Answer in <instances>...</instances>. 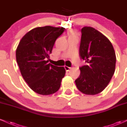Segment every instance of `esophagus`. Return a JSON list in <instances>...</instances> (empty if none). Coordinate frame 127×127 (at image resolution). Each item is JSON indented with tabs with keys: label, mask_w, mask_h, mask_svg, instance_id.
I'll use <instances>...</instances> for the list:
<instances>
[{
	"label": "esophagus",
	"mask_w": 127,
	"mask_h": 127,
	"mask_svg": "<svg viewBox=\"0 0 127 127\" xmlns=\"http://www.w3.org/2000/svg\"><path fill=\"white\" fill-rule=\"evenodd\" d=\"M64 68H65V70L67 71V72H68V71H69L71 69V67H69L67 66V65H65V66H64Z\"/></svg>",
	"instance_id": "1"
}]
</instances>
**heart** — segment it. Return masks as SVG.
Wrapping results in <instances>:
<instances>
[{
  "instance_id": "b5f03b06",
  "label": "heart",
  "mask_w": 127,
  "mask_h": 127,
  "mask_svg": "<svg viewBox=\"0 0 127 127\" xmlns=\"http://www.w3.org/2000/svg\"><path fill=\"white\" fill-rule=\"evenodd\" d=\"M74 36H75V34L74 32H71L70 33V37H74Z\"/></svg>"
}]
</instances>
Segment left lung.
<instances>
[{"label":"left lung","mask_w":127,"mask_h":127,"mask_svg":"<svg viewBox=\"0 0 127 127\" xmlns=\"http://www.w3.org/2000/svg\"><path fill=\"white\" fill-rule=\"evenodd\" d=\"M81 33L79 55L87 64L79 68L81 73L75 83L84 94L95 95L110 82L115 70L116 55L110 40L96 29L84 27Z\"/></svg>","instance_id":"obj_1"}]
</instances>
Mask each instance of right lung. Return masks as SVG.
I'll use <instances>...</instances> for the list:
<instances>
[{"label": "right lung", "mask_w": 127, "mask_h": 127, "mask_svg": "<svg viewBox=\"0 0 127 127\" xmlns=\"http://www.w3.org/2000/svg\"><path fill=\"white\" fill-rule=\"evenodd\" d=\"M64 27H36L22 37L16 50V60L21 75L33 91L41 95L56 93L65 73L64 67L48 63L56 39Z\"/></svg>", "instance_id": "1"}]
</instances>
